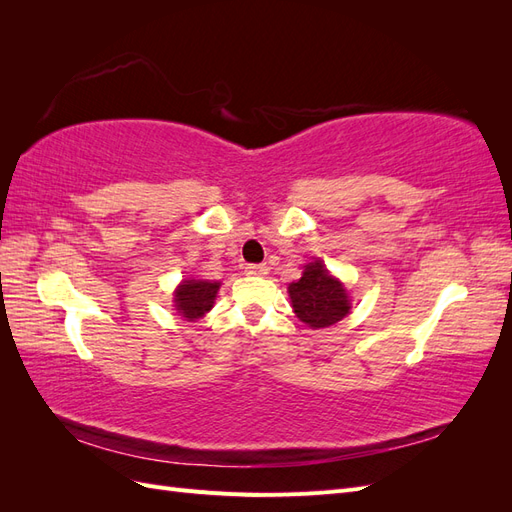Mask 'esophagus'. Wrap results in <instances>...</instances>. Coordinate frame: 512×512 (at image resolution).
I'll return each instance as SVG.
<instances>
[{
  "label": "esophagus",
  "mask_w": 512,
  "mask_h": 512,
  "mask_svg": "<svg viewBox=\"0 0 512 512\" xmlns=\"http://www.w3.org/2000/svg\"><path fill=\"white\" fill-rule=\"evenodd\" d=\"M267 271H269L267 265H247L245 267L247 275H267Z\"/></svg>",
  "instance_id": "1"
}]
</instances>
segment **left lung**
<instances>
[{"mask_svg": "<svg viewBox=\"0 0 512 512\" xmlns=\"http://www.w3.org/2000/svg\"><path fill=\"white\" fill-rule=\"evenodd\" d=\"M294 314L307 327L324 329L350 314V297L344 284L329 273L322 260L305 265L301 280L288 286Z\"/></svg>", "mask_w": 512, "mask_h": 512, "instance_id": "left-lung-1", "label": "left lung"}]
</instances>
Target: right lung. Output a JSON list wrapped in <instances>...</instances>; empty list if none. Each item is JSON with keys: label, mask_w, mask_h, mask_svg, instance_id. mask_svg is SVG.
I'll list each match as a JSON object with an SVG mask.
<instances>
[{"label": "right lung", "mask_w": 512, "mask_h": 512, "mask_svg": "<svg viewBox=\"0 0 512 512\" xmlns=\"http://www.w3.org/2000/svg\"><path fill=\"white\" fill-rule=\"evenodd\" d=\"M220 282L209 280H183L175 290V309L185 320L203 318L218 297Z\"/></svg>", "instance_id": "add662e5"}]
</instances>
